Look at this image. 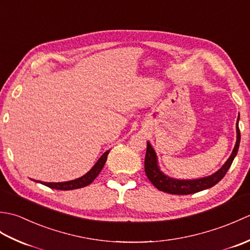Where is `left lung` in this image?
<instances>
[{
    "label": "left lung",
    "instance_id": "obj_1",
    "mask_svg": "<svg viewBox=\"0 0 250 250\" xmlns=\"http://www.w3.org/2000/svg\"><path fill=\"white\" fill-rule=\"evenodd\" d=\"M238 119H240V115H238L236 125V143L234 148H233L231 156L228 159L224 166L221 167V168L218 169V171L214 173L213 175L198 179H176L167 176V175L161 172L160 167L158 166V159L156 152L151 147L150 143L147 142V150L145 156V173L148 179L150 180L151 184L155 186L158 190L163 191V192L167 193L180 195L199 192V191L211 188L216 184H218L220 180L225 177L228 169L230 168L231 164L233 160H234V158L238 151V147H240L241 132L240 129H238Z\"/></svg>",
    "mask_w": 250,
    "mask_h": 250
}]
</instances>
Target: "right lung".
Wrapping results in <instances>:
<instances>
[{"mask_svg":"<svg viewBox=\"0 0 250 250\" xmlns=\"http://www.w3.org/2000/svg\"><path fill=\"white\" fill-rule=\"evenodd\" d=\"M108 152H109V150L105 151L103 155L101 156L98 162L94 164L93 167L90 169L88 173L84 174L83 176L79 177L77 179L70 180V182H63V183H43V182H37V183H41V184L47 186V187H49L51 189H57V190H73V189L86 187V186L91 184L95 179V177H97L100 174V172L102 171V168L106 162V159H107Z\"/></svg>","mask_w":250,"mask_h":250,"instance_id":"add662e5","label":"right lung"}]
</instances>
